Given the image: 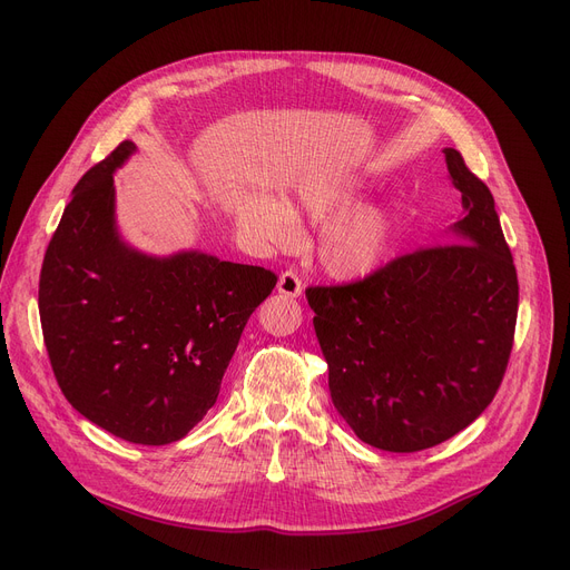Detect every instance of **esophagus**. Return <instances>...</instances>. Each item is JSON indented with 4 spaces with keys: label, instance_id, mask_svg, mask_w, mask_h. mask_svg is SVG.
Masks as SVG:
<instances>
[{
    "label": "esophagus",
    "instance_id": "34e87169",
    "mask_svg": "<svg viewBox=\"0 0 570 570\" xmlns=\"http://www.w3.org/2000/svg\"><path fill=\"white\" fill-rule=\"evenodd\" d=\"M303 279L297 277L293 269H286V273L279 275V282H277V291L286 297H301L303 295Z\"/></svg>",
    "mask_w": 570,
    "mask_h": 570
}]
</instances>
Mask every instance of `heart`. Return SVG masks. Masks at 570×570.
Instances as JSON below:
<instances>
[{
  "instance_id": "heart-1",
  "label": "heart",
  "mask_w": 570,
  "mask_h": 570,
  "mask_svg": "<svg viewBox=\"0 0 570 570\" xmlns=\"http://www.w3.org/2000/svg\"><path fill=\"white\" fill-rule=\"evenodd\" d=\"M363 179L353 173L307 175L293 187L295 203L323 222L316 258L327 275L353 282L365 279L385 261L393 243L391 215L379 205H355ZM237 224L265 247H286L301 235V217L293 205L273 191H252L237 203Z\"/></svg>"
}]
</instances>
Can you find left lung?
<instances>
[{
  "label": "left lung",
  "instance_id": "obj_1",
  "mask_svg": "<svg viewBox=\"0 0 570 570\" xmlns=\"http://www.w3.org/2000/svg\"><path fill=\"white\" fill-rule=\"evenodd\" d=\"M462 217L443 245L415 249L346 286H312L327 385L357 439L391 453L455 436L494 400L513 348L518 273L494 198L453 147Z\"/></svg>",
  "mask_w": 570,
  "mask_h": 570
}]
</instances>
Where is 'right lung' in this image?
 <instances>
[{
	"instance_id": "add662e5",
	"label": "right lung",
	"mask_w": 570,
	"mask_h": 570,
	"mask_svg": "<svg viewBox=\"0 0 570 570\" xmlns=\"http://www.w3.org/2000/svg\"><path fill=\"white\" fill-rule=\"evenodd\" d=\"M134 153L119 142L80 177L46 249L39 314L69 404L129 443L164 445L215 406L239 335L277 277L198 249L153 256L125 243L112 175Z\"/></svg>"
}]
</instances>
